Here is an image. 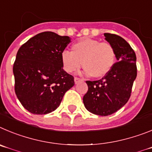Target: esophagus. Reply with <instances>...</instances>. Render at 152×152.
Segmentation results:
<instances>
[{"label": "esophagus", "mask_w": 152, "mask_h": 152, "mask_svg": "<svg viewBox=\"0 0 152 152\" xmlns=\"http://www.w3.org/2000/svg\"><path fill=\"white\" fill-rule=\"evenodd\" d=\"M83 81V79H79V78H77V77H75L74 78V82H75V84H77V83H79V82Z\"/></svg>", "instance_id": "esophagus-1"}]
</instances>
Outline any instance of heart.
I'll use <instances>...</instances> for the list:
<instances>
[{
    "label": "heart",
    "instance_id": "obj_1",
    "mask_svg": "<svg viewBox=\"0 0 152 152\" xmlns=\"http://www.w3.org/2000/svg\"><path fill=\"white\" fill-rule=\"evenodd\" d=\"M71 52L64 50L61 54L64 69L73 73L85 68L86 76L102 78L110 73L116 63V51L108 42H101L92 39H83L73 44Z\"/></svg>",
    "mask_w": 152,
    "mask_h": 152
}]
</instances>
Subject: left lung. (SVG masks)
<instances>
[{
  "label": "left lung",
  "instance_id": "1",
  "mask_svg": "<svg viewBox=\"0 0 152 152\" xmlns=\"http://www.w3.org/2000/svg\"><path fill=\"white\" fill-rule=\"evenodd\" d=\"M104 35L105 40L114 48L117 62L102 79L86 81L88 89L83 97V103L91 113L108 116L128 102L137 76V68L136 54L125 39L114 34Z\"/></svg>",
  "mask_w": 152,
  "mask_h": 152
}]
</instances>
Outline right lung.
<instances>
[{
  "instance_id": "obj_1",
  "label": "right lung",
  "mask_w": 152,
  "mask_h": 152,
  "mask_svg": "<svg viewBox=\"0 0 152 152\" xmlns=\"http://www.w3.org/2000/svg\"><path fill=\"white\" fill-rule=\"evenodd\" d=\"M69 36L52 32L35 35L20 47L13 64L15 92L33 114H47L59 107L74 78L63 69L61 54L70 43Z\"/></svg>"
}]
</instances>
